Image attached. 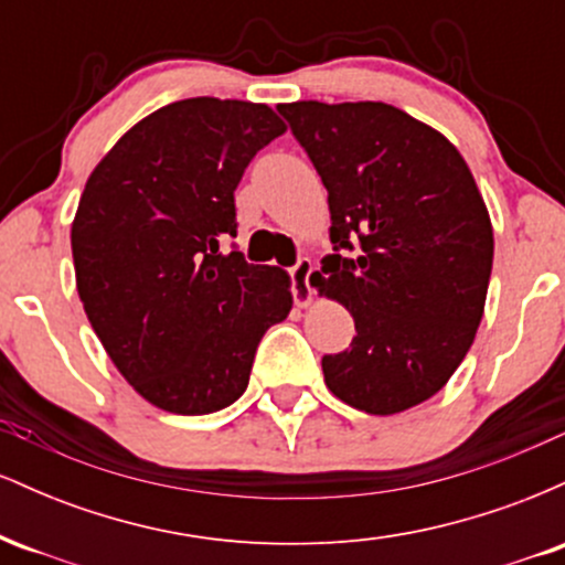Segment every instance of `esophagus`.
<instances>
[{"instance_id": "1", "label": "esophagus", "mask_w": 565, "mask_h": 565, "mask_svg": "<svg viewBox=\"0 0 565 565\" xmlns=\"http://www.w3.org/2000/svg\"><path fill=\"white\" fill-rule=\"evenodd\" d=\"M310 274H313V263L308 257H300L295 265L289 268V278H291V297H295V305H310L313 300V287H310Z\"/></svg>"}]
</instances>
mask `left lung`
<instances>
[{
	"mask_svg": "<svg viewBox=\"0 0 565 565\" xmlns=\"http://www.w3.org/2000/svg\"><path fill=\"white\" fill-rule=\"evenodd\" d=\"M329 193L334 255L319 291L350 310L327 387L369 414L436 395L481 323L494 233L476 180L444 135L387 103L278 106Z\"/></svg>",
	"mask_w": 565,
	"mask_h": 565,
	"instance_id": "1",
	"label": "left lung"
}]
</instances>
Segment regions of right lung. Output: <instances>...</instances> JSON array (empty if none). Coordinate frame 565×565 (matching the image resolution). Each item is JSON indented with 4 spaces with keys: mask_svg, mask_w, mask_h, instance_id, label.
<instances>
[{
    "mask_svg": "<svg viewBox=\"0 0 565 565\" xmlns=\"http://www.w3.org/2000/svg\"><path fill=\"white\" fill-rule=\"evenodd\" d=\"M263 103L188 97L138 121L95 167L71 225L76 289L129 385L172 414L231 406L289 276L236 244L233 191L284 132Z\"/></svg>",
    "mask_w": 565,
    "mask_h": 565,
    "instance_id": "obj_1",
    "label": "right lung"
}]
</instances>
